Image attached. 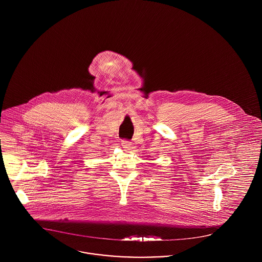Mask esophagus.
<instances>
[{
    "instance_id": "obj_1",
    "label": "esophagus",
    "mask_w": 262,
    "mask_h": 262,
    "mask_svg": "<svg viewBox=\"0 0 262 262\" xmlns=\"http://www.w3.org/2000/svg\"><path fill=\"white\" fill-rule=\"evenodd\" d=\"M121 145H122V147H123L124 149L128 150L131 147V142H130L129 140L123 139V140L121 141Z\"/></svg>"
}]
</instances>
